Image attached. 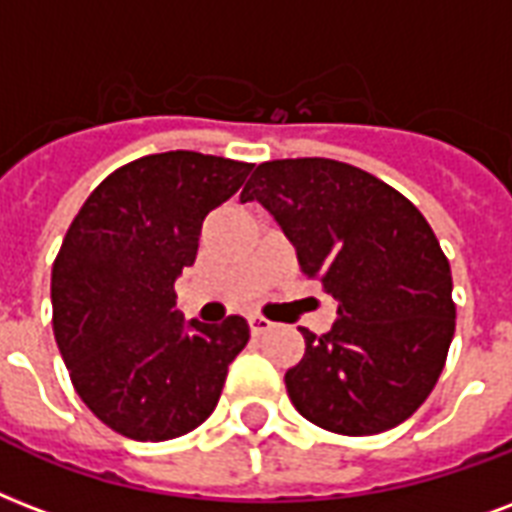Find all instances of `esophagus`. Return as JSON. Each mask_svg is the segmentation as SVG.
Masks as SVG:
<instances>
[{"mask_svg":"<svg viewBox=\"0 0 512 512\" xmlns=\"http://www.w3.org/2000/svg\"><path fill=\"white\" fill-rule=\"evenodd\" d=\"M249 322V333L252 335H263V333H268V330H271V322H268V319L265 317H257V314H252V317L247 319Z\"/></svg>","mask_w":512,"mask_h":512,"instance_id":"obj_1","label":"esophagus"}]
</instances>
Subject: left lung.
Segmentation results:
<instances>
[{
	"mask_svg": "<svg viewBox=\"0 0 512 512\" xmlns=\"http://www.w3.org/2000/svg\"><path fill=\"white\" fill-rule=\"evenodd\" d=\"M247 201L271 212L300 271L338 306L325 335L300 330L306 354L284 373L292 405L338 435L397 427L438 384L456 327L451 265L424 214L330 158L260 163Z\"/></svg>",
	"mask_w": 512,
	"mask_h": 512,
	"instance_id": "obj_1",
	"label": "left lung"
}]
</instances>
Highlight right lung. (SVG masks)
I'll return each instance as SVG.
<instances>
[{
	"mask_svg": "<svg viewBox=\"0 0 512 512\" xmlns=\"http://www.w3.org/2000/svg\"><path fill=\"white\" fill-rule=\"evenodd\" d=\"M252 163L174 150L101 182L58 249L53 333L77 395L131 440H171L209 419L249 325L185 319L174 282L195 263L206 214Z\"/></svg>",
	"mask_w": 512,
	"mask_h": 512,
	"instance_id": "1",
	"label": "right lung"
}]
</instances>
